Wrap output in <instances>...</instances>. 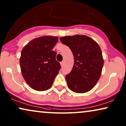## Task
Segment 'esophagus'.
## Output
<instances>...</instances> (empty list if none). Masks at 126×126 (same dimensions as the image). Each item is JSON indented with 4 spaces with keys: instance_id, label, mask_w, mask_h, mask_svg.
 I'll list each match as a JSON object with an SVG mask.
<instances>
[{
    "instance_id": "1",
    "label": "esophagus",
    "mask_w": 126,
    "mask_h": 126,
    "mask_svg": "<svg viewBox=\"0 0 126 126\" xmlns=\"http://www.w3.org/2000/svg\"><path fill=\"white\" fill-rule=\"evenodd\" d=\"M60 64H61V66L62 67H63V61L61 62V63H60Z\"/></svg>"
}]
</instances>
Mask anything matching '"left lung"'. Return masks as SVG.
<instances>
[{"mask_svg":"<svg viewBox=\"0 0 126 126\" xmlns=\"http://www.w3.org/2000/svg\"><path fill=\"white\" fill-rule=\"evenodd\" d=\"M60 39L70 48L75 60L71 72L65 77L69 88L76 93L88 92L97 83L102 71L104 60L100 47L86 35L66 36Z\"/></svg>","mask_w":126,"mask_h":126,"instance_id":"left-lung-1","label":"left lung"}]
</instances>
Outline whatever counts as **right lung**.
<instances>
[{
  "label": "right lung",
  "mask_w": 126,
  "mask_h": 126,
  "mask_svg": "<svg viewBox=\"0 0 126 126\" xmlns=\"http://www.w3.org/2000/svg\"><path fill=\"white\" fill-rule=\"evenodd\" d=\"M57 37L44 36L34 39L23 48L20 66L24 79L34 90L44 91L51 87L61 65L56 60L53 47Z\"/></svg>",
  "instance_id": "add662e5"
}]
</instances>
